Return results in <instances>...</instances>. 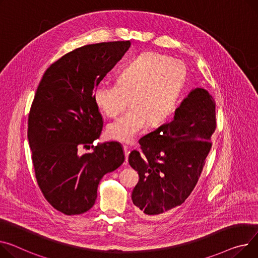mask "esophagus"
I'll use <instances>...</instances> for the list:
<instances>
[{
	"label": "esophagus",
	"instance_id": "esophagus-1",
	"mask_svg": "<svg viewBox=\"0 0 258 258\" xmlns=\"http://www.w3.org/2000/svg\"><path fill=\"white\" fill-rule=\"evenodd\" d=\"M123 150H124V154H125V159H126V161H127L128 154H130V147L126 146V145H123Z\"/></svg>",
	"mask_w": 258,
	"mask_h": 258
}]
</instances>
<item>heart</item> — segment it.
<instances>
[{
  "label": "heart",
  "mask_w": 258,
  "mask_h": 258,
  "mask_svg": "<svg viewBox=\"0 0 258 258\" xmlns=\"http://www.w3.org/2000/svg\"><path fill=\"white\" fill-rule=\"evenodd\" d=\"M185 80L186 68L181 61L146 51L123 68L117 83L98 84L93 99L108 117L122 113L130 102L133 106L124 116L108 124L109 138L131 143L146 123L150 126L162 124L173 112Z\"/></svg>",
  "instance_id": "1"
}]
</instances>
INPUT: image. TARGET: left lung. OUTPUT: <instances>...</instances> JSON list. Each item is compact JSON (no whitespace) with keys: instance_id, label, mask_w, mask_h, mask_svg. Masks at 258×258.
<instances>
[{"instance_id":"obj_1","label":"left lung","mask_w":258,"mask_h":258,"mask_svg":"<svg viewBox=\"0 0 258 258\" xmlns=\"http://www.w3.org/2000/svg\"><path fill=\"white\" fill-rule=\"evenodd\" d=\"M216 125L213 96L195 88L175 110L172 121L142 137L143 154L133 150L128 157L140 177L132 194L137 214L153 218L184 202L200 177Z\"/></svg>"}]
</instances>
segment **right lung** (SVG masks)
<instances>
[{"instance_id":"1","label":"right lung","mask_w":258,"mask_h":258,"mask_svg":"<svg viewBox=\"0 0 258 258\" xmlns=\"http://www.w3.org/2000/svg\"><path fill=\"white\" fill-rule=\"evenodd\" d=\"M130 46L128 40L100 42L64 55L45 71L32 102L28 139L37 183L51 207L67 216L89 211L102 176L124 162L118 142L90 145L104 125L94 89ZM80 147L94 151L80 155Z\"/></svg>"}]
</instances>
